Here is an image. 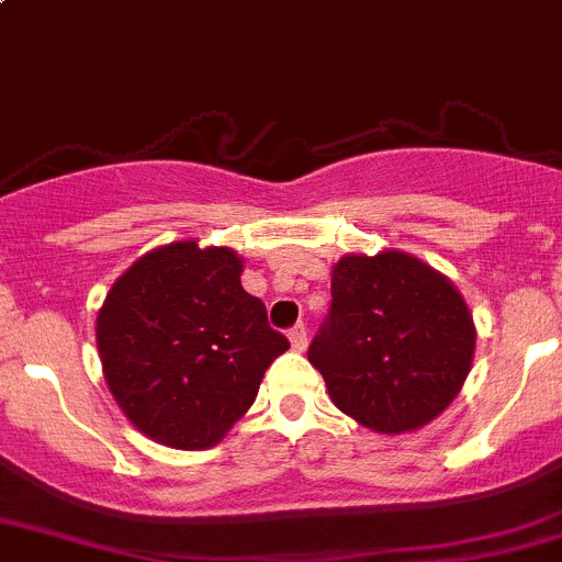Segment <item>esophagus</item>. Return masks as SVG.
<instances>
[{"instance_id": "esophagus-1", "label": "esophagus", "mask_w": 562, "mask_h": 562, "mask_svg": "<svg viewBox=\"0 0 562 562\" xmlns=\"http://www.w3.org/2000/svg\"><path fill=\"white\" fill-rule=\"evenodd\" d=\"M290 341H292V350L303 352L308 347V336H306V328L303 325H295V328L290 330Z\"/></svg>"}]
</instances>
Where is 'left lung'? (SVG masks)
Returning <instances> with one entry per match:
<instances>
[{"label": "left lung", "mask_w": 562, "mask_h": 562, "mask_svg": "<svg viewBox=\"0 0 562 562\" xmlns=\"http://www.w3.org/2000/svg\"><path fill=\"white\" fill-rule=\"evenodd\" d=\"M308 361L339 411L381 436L430 425L463 389L477 328L445 272L405 250L347 254Z\"/></svg>", "instance_id": "left-lung-1"}]
</instances>
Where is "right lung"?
I'll list each match as a JSON object with an SVG mask.
<instances>
[{"label": "right lung", "instance_id": "1", "mask_svg": "<svg viewBox=\"0 0 562 562\" xmlns=\"http://www.w3.org/2000/svg\"><path fill=\"white\" fill-rule=\"evenodd\" d=\"M243 256L198 239L143 254L95 317L101 372L126 419L173 450H210L290 350L243 290Z\"/></svg>", "mask_w": 562, "mask_h": 562}]
</instances>
